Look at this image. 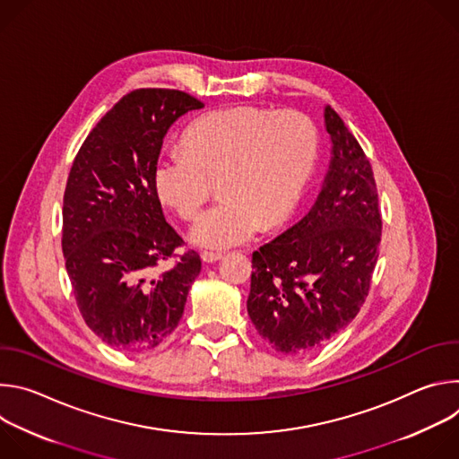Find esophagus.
I'll return each instance as SVG.
<instances>
[{
	"label": "esophagus",
	"instance_id": "obj_1",
	"mask_svg": "<svg viewBox=\"0 0 459 459\" xmlns=\"http://www.w3.org/2000/svg\"><path fill=\"white\" fill-rule=\"evenodd\" d=\"M223 254L221 252H212V250H204L202 252V259L205 261V264H216L218 259H221Z\"/></svg>",
	"mask_w": 459,
	"mask_h": 459
}]
</instances>
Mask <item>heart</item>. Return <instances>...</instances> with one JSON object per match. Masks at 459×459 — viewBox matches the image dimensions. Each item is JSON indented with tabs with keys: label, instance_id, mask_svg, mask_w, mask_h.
Returning <instances> with one entry per match:
<instances>
[{
	"label": "heart",
	"instance_id": "heart-1",
	"mask_svg": "<svg viewBox=\"0 0 459 459\" xmlns=\"http://www.w3.org/2000/svg\"><path fill=\"white\" fill-rule=\"evenodd\" d=\"M317 160V130L298 110L250 105L209 112L190 123L183 147L165 151L154 165L160 200L192 220L218 179L223 198L190 229L202 247L227 248L259 229L283 223L296 209Z\"/></svg>",
	"mask_w": 459,
	"mask_h": 459
}]
</instances>
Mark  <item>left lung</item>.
Here are the masks:
<instances>
[{
	"mask_svg": "<svg viewBox=\"0 0 459 459\" xmlns=\"http://www.w3.org/2000/svg\"><path fill=\"white\" fill-rule=\"evenodd\" d=\"M333 158L314 207L252 254L248 316L283 354L323 347L368 296L381 241L370 161L338 112L325 107Z\"/></svg>",
	"mask_w": 459,
	"mask_h": 459,
	"instance_id": "8db88e82",
	"label": "left lung"
}]
</instances>
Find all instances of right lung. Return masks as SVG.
Returning <instances> with one entry per match:
<instances>
[{"mask_svg": "<svg viewBox=\"0 0 459 459\" xmlns=\"http://www.w3.org/2000/svg\"><path fill=\"white\" fill-rule=\"evenodd\" d=\"M202 107L174 89L128 92L74 158L63 195L65 267L89 329L114 349L160 347L202 271L200 254L188 250L170 271L154 274L185 241L165 221L152 181L169 126Z\"/></svg>", "mask_w": 459, "mask_h": 459, "instance_id": "1", "label": "right lung"}]
</instances>
